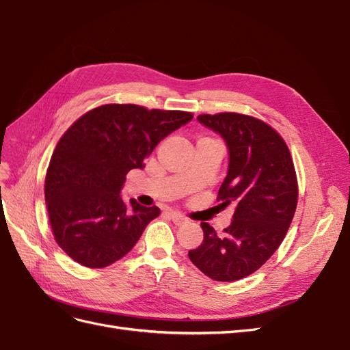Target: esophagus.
<instances>
[{
    "label": "esophagus",
    "instance_id": "34e87169",
    "mask_svg": "<svg viewBox=\"0 0 350 350\" xmlns=\"http://www.w3.org/2000/svg\"><path fill=\"white\" fill-rule=\"evenodd\" d=\"M171 219H172V221L175 225H184V224H187L188 221V217H185L184 215H179V213H171Z\"/></svg>",
    "mask_w": 350,
    "mask_h": 350
}]
</instances>
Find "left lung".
<instances>
[{
	"mask_svg": "<svg viewBox=\"0 0 350 350\" xmlns=\"http://www.w3.org/2000/svg\"><path fill=\"white\" fill-rule=\"evenodd\" d=\"M197 120L228 146V175L217 201L235 211L221 235L203 221L204 239L188 257L210 279L234 282L258 270L282 243L298 203L295 167L284 140L266 122L235 112Z\"/></svg>",
	"mask_w": 350,
	"mask_h": 350,
	"instance_id": "1",
	"label": "left lung"
}]
</instances>
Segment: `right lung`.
Segmentation results:
<instances>
[{"label": "right lung", "mask_w": 350, "mask_h": 350, "mask_svg": "<svg viewBox=\"0 0 350 350\" xmlns=\"http://www.w3.org/2000/svg\"><path fill=\"white\" fill-rule=\"evenodd\" d=\"M193 120L183 111L139 105H102L84 113L61 137L45 178V201L58 245L81 266L102 269L122 258L161 215L121 189L131 169L166 135Z\"/></svg>", "instance_id": "right-lung-1"}]
</instances>
